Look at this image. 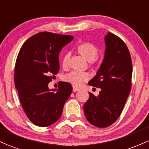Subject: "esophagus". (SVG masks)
<instances>
[{
    "label": "esophagus",
    "instance_id": "34e87169",
    "mask_svg": "<svg viewBox=\"0 0 149 149\" xmlns=\"http://www.w3.org/2000/svg\"><path fill=\"white\" fill-rule=\"evenodd\" d=\"M79 90H80L79 88L75 87V86H73V92H76V91H78Z\"/></svg>",
    "mask_w": 149,
    "mask_h": 149
}]
</instances>
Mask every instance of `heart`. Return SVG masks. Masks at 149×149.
<instances>
[{"label": "heart", "mask_w": 149, "mask_h": 149, "mask_svg": "<svg viewBox=\"0 0 149 149\" xmlns=\"http://www.w3.org/2000/svg\"><path fill=\"white\" fill-rule=\"evenodd\" d=\"M78 53L83 58L88 60L90 63H94L95 58L98 54V49L95 45L90 42H85L79 45L77 47ZM70 54L66 53L63 58V66H65L67 64ZM66 80L68 82L72 83L74 86H81L85 81H88L90 78V75L86 72L81 71H72L66 76Z\"/></svg>", "instance_id": "b5f03b06"}]
</instances>
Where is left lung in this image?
I'll list each match as a JSON object with an SVG mask.
<instances>
[{"mask_svg":"<svg viewBox=\"0 0 149 149\" xmlns=\"http://www.w3.org/2000/svg\"><path fill=\"white\" fill-rule=\"evenodd\" d=\"M104 44L102 63L88 82L101 91L97 96L89 93L83 105L88 122L100 128L109 127L119 118L130 95L132 76V59L125 42L109 32L104 36Z\"/></svg>","mask_w":149,"mask_h":149,"instance_id":"8db88e82","label":"left lung"}]
</instances>
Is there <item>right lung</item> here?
Listing matches in <instances>:
<instances>
[{
	"label": "right lung",
	"instance_id": "right-lung-1",
	"mask_svg": "<svg viewBox=\"0 0 149 149\" xmlns=\"http://www.w3.org/2000/svg\"><path fill=\"white\" fill-rule=\"evenodd\" d=\"M73 36L40 32L23 44L15 68V85L24 112L34 125L48 127L61 117L63 105L72 93L69 83L50 90L52 74L59 71L58 56Z\"/></svg>",
	"mask_w": 149,
	"mask_h": 149
}]
</instances>
